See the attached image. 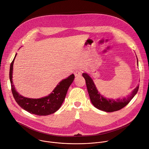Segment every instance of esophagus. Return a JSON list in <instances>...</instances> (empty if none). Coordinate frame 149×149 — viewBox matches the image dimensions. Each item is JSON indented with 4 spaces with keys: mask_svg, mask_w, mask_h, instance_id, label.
Segmentation results:
<instances>
[{
    "mask_svg": "<svg viewBox=\"0 0 149 149\" xmlns=\"http://www.w3.org/2000/svg\"><path fill=\"white\" fill-rule=\"evenodd\" d=\"M82 74V71L81 70H76L75 72H74V75L75 77H79L81 76Z\"/></svg>",
    "mask_w": 149,
    "mask_h": 149,
    "instance_id": "esophagus-1",
    "label": "esophagus"
}]
</instances>
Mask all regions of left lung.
Masks as SVG:
<instances>
[{"instance_id": "8db88e82", "label": "left lung", "mask_w": 149, "mask_h": 149, "mask_svg": "<svg viewBox=\"0 0 149 149\" xmlns=\"http://www.w3.org/2000/svg\"><path fill=\"white\" fill-rule=\"evenodd\" d=\"M82 76L86 79L88 93L92 104L97 109L106 112L116 111L124 107L137 94L139 88L138 86L132 91L130 95L127 96L126 98H123V99L119 98L116 100L108 99L104 97L100 94L93 79L87 73H83Z\"/></svg>"}]
</instances>
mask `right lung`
<instances>
[{
	"instance_id": "add662e5",
	"label": "right lung",
	"mask_w": 149,
	"mask_h": 149,
	"mask_svg": "<svg viewBox=\"0 0 149 149\" xmlns=\"http://www.w3.org/2000/svg\"><path fill=\"white\" fill-rule=\"evenodd\" d=\"M16 56V54L10 64L9 78L12 93L17 104L28 112L37 116H48L56 112L64 101L68 90L74 79V75L62 79L48 96L38 99L26 98L19 94L13 84V65Z\"/></svg>"
}]
</instances>
